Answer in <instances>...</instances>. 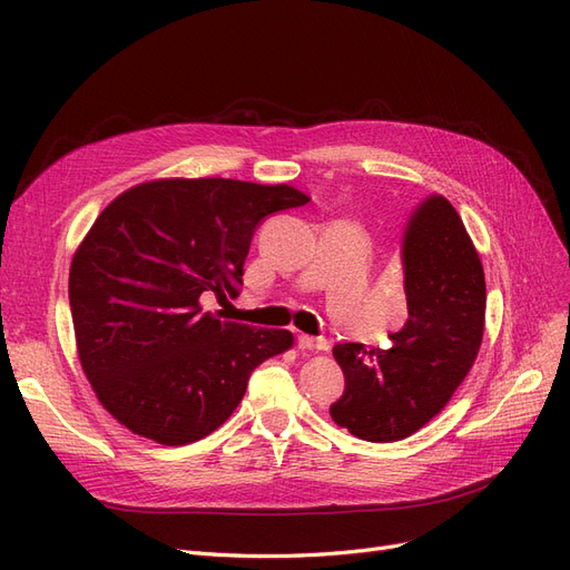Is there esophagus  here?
Returning a JSON list of instances; mask_svg holds the SVG:
<instances>
[{"mask_svg":"<svg viewBox=\"0 0 570 570\" xmlns=\"http://www.w3.org/2000/svg\"><path fill=\"white\" fill-rule=\"evenodd\" d=\"M297 344H299V350H304V352H327V350H331V342H327L325 337H314V335H299Z\"/></svg>","mask_w":570,"mask_h":570,"instance_id":"1","label":"esophagus"}]
</instances>
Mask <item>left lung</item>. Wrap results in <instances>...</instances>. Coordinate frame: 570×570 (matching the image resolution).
I'll return each instance as SVG.
<instances>
[{"mask_svg": "<svg viewBox=\"0 0 570 570\" xmlns=\"http://www.w3.org/2000/svg\"><path fill=\"white\" fill-rule=\"evenodd\" d=\"M409 318L390 350L347 342L333 350L344 394L331 406L340 428L366 442H396L452 400L485 331V271L461 216L442 195L411 212L402 237Z\"/></svg>", "mask_w": 570, "mask_h": 570, "instance_id": "8db88e82", "label": "left lung"}]
</instances>
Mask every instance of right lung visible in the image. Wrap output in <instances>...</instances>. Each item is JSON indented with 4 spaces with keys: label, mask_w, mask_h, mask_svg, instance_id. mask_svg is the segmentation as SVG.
I'll return each mask as SVG.
<instances>
[{
    "label": "right lung",
    "mask_w": 570,
    "mask_h": 570,
    "mask_svg": "<svg viewBox=\"0 0 570 570\" xmlns=\"http://www.w3.org/2000/svg\"><path fill=\"white\" fill-rule=\"evenodd\" d=\"M292 185L161 178L120 193L78 245L68 299L82 373L130 433L166 446L206 438L252 371L295 337L202 308L237 295L252 235L306 204Z\"/></svg>",
    "instance_id": "1"
}]
</instances>
